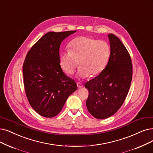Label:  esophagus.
Instances as JSON below:
<instances>
[{"instance_id": "esophagus-1", "label": "esophagus", "mask_w": 153, "mask_h": 153, "mask_svg": "<svg viewBox=\"0 0 153 153\" xmlns=\"http://www.w3.org/2000/svg\"><path fill=\"white\" fill-rule=\"evenodd\" d=\"M76 85H77V87H78V88H82L83 87V85H82V84L80 83H77Z\"/></svg>"}]
</instances>
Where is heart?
I'll list each match as a JSON object with an SVG mask.
<instances>
[{"mask_svg": "<svg viewBox=\"0 0 153 153\" xmlns=\"http://www.w3.org/2000/svg\"><path fill=\"white\" fill-rule=\"evenodd\" d=\"M69 50L61 54V66L67 74L72 75L79 63L78 75L81 78L100 74L105 69L111 56V47L107 41L86 36L71 40Z\"/></svg>", "mask_w": 153, "mask_h": 153, "instance_id": "b5f03b06", "label": "heart"}]
</instances>
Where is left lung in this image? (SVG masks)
I'll list each match as a JSON object with an SVG mask.
<instances>
[{"mask_svg":"<svg viewBox=\"0 0 153 153\" xmlns=\"http://www.w3.org/2000/svg\"><path fill=\"white\" fill-rule=\"evenodd\" d=\"M108 36L111 56L105 68L85 84L88 90L87 109L99 119H107L118 111L129 92L132 77L129 52L117 36L113 34Z\"/></svg>","mask_w":153,"mask_h":153,"instance_id":"1","label":"left lung"}]
</instances>
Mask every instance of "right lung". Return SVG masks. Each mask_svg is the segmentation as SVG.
Masks as SVG:
<instances>
[{
    "label": "right lung",
    "mask_w": 153,
    "mask_h": 153,
    "mask_svg": "<svg viewBox=\"0 0 153 153\" xmlns=\"http://www.w3.org/2000/svg\"><path fill=\"white\" fill-rule=\"evenodd\" d=\"M76 30L49 32L27 52L22 71L26 94L34 111L45 117L58 114L68 97L77 89L75 82L63 71L59 46Z\"/></svg>",
    "instance_id": "right-lung-1"
}]
</instances>
